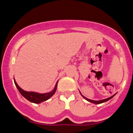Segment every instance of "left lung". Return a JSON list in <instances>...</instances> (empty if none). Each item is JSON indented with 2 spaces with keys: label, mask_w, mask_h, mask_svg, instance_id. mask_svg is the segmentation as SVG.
Wrapping results in <instances>:
<instances>
[{
  "label": "left lung",
  "mask_w": 133,
  "mask_h": 133,
  "mask_svg": "<svg viewBox=\"0 0 133 133\" xmlns=\"http://www.w3.org/2000/svg\"><path fill=\"white\" fill-rule=\"evenodd\" d=\"M115 94H114V95H113V96H111V97H108V98H107V99H103V100H100V101H94V100H91V99H88L87 98V97H84V96H82V97H84V98L85 99H86L87 101H88L89 102H91V103H94V104H101V103H104V102H106V101H109V99H111V98H112V97H113L114 96H115Z\"/></svg>",
  "instance_id": "1"
}]
</instances>
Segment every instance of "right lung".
Returning a JSON list of instances; mask_svg holds the SVG:
<instances>
[{"label": "right lung", "instance_id": "obj_1", "mask_svg": "<svg viewBox=\"0 0 133 133\" xmlns=\"http://www.w3.org/2000/svg\"><path fill=\"white\" fill-rule=\"evenodd\" d=\"M14 83L15 85H16L17 89L19 90V92L21 93L22 95L25 97L26 99L28 101H29L31 103H34L36 104H39L42 102L45 101L47 99L51 97L56 92V89H57V82L56 83V86H55L54 89L51 91V92H48V93H45V94H39V93L37 92H28V91H25L24 90H23L22 89H21L20 87L18 86V84H17V82L14 79Z\"/></svg>", "mask_w": 133, "mask_h": 133}]
</instances>
